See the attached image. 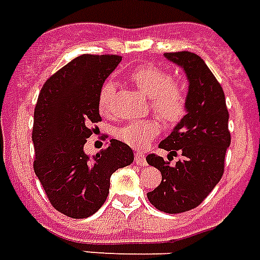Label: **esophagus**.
I'll use <instances>...</instances> for the list:
<instances>
[{"instance_id": "34e87169", "label": "esophagus", "mask_w": 260, "mask_h": 260, "mask_svg": "<svg viewBox=\"0 0 260 260\" xmlns=\"http://www.w3.org/2000/svg\"><path fill=\"white\" fill-rule=\"evenodd\" d=\"M135 162H136L139 166H146V165H147V161H146V158H144L143 154H140V152H136V155H135Z\"/></svg>"}]
</instances>
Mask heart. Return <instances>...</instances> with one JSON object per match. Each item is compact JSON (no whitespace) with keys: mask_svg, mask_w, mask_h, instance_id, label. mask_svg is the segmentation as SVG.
Segmentation results:
<instances>
[{"mask_svg":"<svg viewBox=\"0 0 260 260\" xmlns=\"http://www.w3.org/2000/svg\"><path fill=\"white\" fill-rule=\"evenodd\" d=\"M131 80L148 98L150 108L168 124L177 122L185 113V95L183 90L172 82V77L154 65L140 67L132 73ZM114 92V83L108 80L99 92V112L104 116L110 114V99ZM159 132V124L154 120L131 122L118 131V139L134 148L146 147Z\"/></svg>","mask_w":260,"mask_h":260,"instance_id":"b5f03b06","label":"heart"}]
</instances>
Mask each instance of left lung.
Returning <instances> with one entry per match:
<instances>
[{
  "label": "left lung",
  "instance_id": "1",
  "mask_svg": "<svg viewBox=\"0 0 260 260\" xmlns=\"http://www.w3.org/2000/svg\"><path fill=\"white\" fill-rule=\"evenodd\" d=\"M165 58L183 69L188 92L185 116L159 147L170 154L181 151L183 159L172 166L155 154L146 158L148 165L162 174L161 184L148 192L147 198L164 213L178 214L201 205L222 177L225 154L231 144L229 113L222 87L199 55L177 51L165 53Z\"/></svg>",
  "mask_w": 260,
  "mask_h": 260
}]
</instances>
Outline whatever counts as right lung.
Masks as SVG:
<instances>
[{"label": "right lung", "instance_id": "right-lung-1", "mask_svg": "<svg viewBox=\"0 0 260 260\" xmlns=\"http://www.w3.org/2000/svg\"><path fill=\"white\" fill-rule=\"evenodd\" d=\"M118 55L82 54L43 84L34 112V170L55 210L71 218L96 213L109 195L110 177L134 162L128 144L112 139L108 148L90 156L84 151L101 121L98 98Z\"/></svg>", "mask_w": 260, "mask_h": 260}]
</instances>
